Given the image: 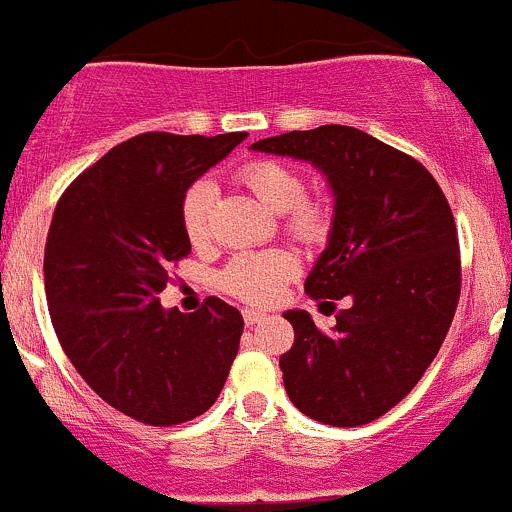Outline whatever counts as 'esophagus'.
Listing matches in <instances>:
<instances>
[{"mask_svg": "<svg viewBox=\"0 0 512 512\" xmlns=\"http://www.w3.org/2000/svg\"><path fill=\"white\" fill-rule=\"evenodd\" d=\"M242 317H245V324H247V327H255V324H262V322H265V314H262V312H255V309H245V312H242Z\"/></svg>", "mask_w": 512, "mask_h": 512, "instance_id": "obj_1", "label": "esophagus"}]
</instances>
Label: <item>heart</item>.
Returning <instances> with one entry per match:
<instances>
[{"label": "heart", "mask_w": 512, "mask_h": 512, "mask_svg": "<svg viewBox=\"0 0 512 512\" xmlns=\"http://www.w3.org/2000/svg\"><path fill=\"white\" fill-rule=\"evenodd\" d=\"M237 178L257 195L265 208L285 213V227L299 242H322L329 232V210L319 200L304 198V178L282 160L257 158L240 168ZM215 203V185L198 180L190 185L180 203V225L193 245H203L210 235V210ZM297 275V262L285 250L242 252L232 257L220 272V287L240 302L267 307L280 297L287 280Z\"/></svg>", "instance_id": "heart-1"}]
</instances>
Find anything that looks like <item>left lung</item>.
Instances as JSON below:
<instances>
[{"label":"left lung","mask_w":512,"mask_h":512,"mask_svg":"<svg viewBox=\"0 0 512 512\" xmlns=\"http://www.w3.org/2000/svg\"><path fill=\"white\" fill-rule=\"evenodd\" d=\"M307 160L334 193L327 250L304 282L312 299H344L332 332L289 309L294 344L280 356L292 404L327 426H364L418 384L461 297L451 205L416 158L352 126H319L252 143Z\"/></svg>","instance_id":"1"}]
</instances>
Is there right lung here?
Wrapping results in <instances>:
<instances>
[{
	"mask_svg": "<svg viewBox=\"0 0 512 512\" xmlns=\"http://www.w3.org/2000/svg\"><path fill=\"white\" fill-rule=\"evenodd\" d=\"M247 133H141L86 168L59 198L44 287L61 349L121 414L175 426L223 391L245 322L218 297L193 314L163 309L168 267L190 252L183 195Z\"/></svg>",
	"mask_w": 512,
	"mask_h": 512,
	"instance_id": "obj_1",
	"label": "right lung"
}]
</instances>
